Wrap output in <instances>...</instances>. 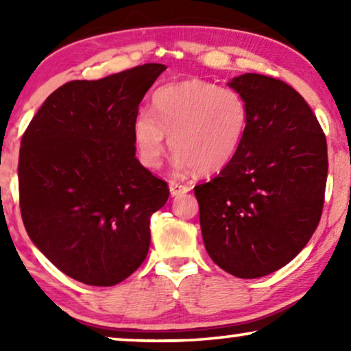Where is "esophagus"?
Instances as JSON below:
<instances>
[{
    "instance_id": "1",
    "label": "esophagus",
    "mask_w": 351,
    "mask_h": 351,
    "mask_svg": "<svg viewBox=\"0 0 351 351\" xmlns=\"http://www.w3.org/2000/svg\"><path fill=\"white\" fill-rule=\"evenodd\" d=\"M169 191H171L172 196H179V195L189 193L190 186L189 185H184V184H179V182H171V184H169Z\"/></svg>"
}]
</instances>
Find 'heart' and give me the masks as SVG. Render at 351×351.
Instances as JSON below:
<instances>
[{"label":"heart","instance_id":"heart-1","mask_svg":"<svg viewBox=\"0 0 351 351\" xmlns=\"http://www.w3.org/2000/svg\"><path fill=\"white\" fill-rule=\"evenodd\" d=\"M247 124V104L237 90L186 80L156 90L152 113L138 110L134 118L132 137L138 160L150 169L161 165L167 136L179 174H214L234 160Z\"/></svg>","mask_w":351,"mask_h":351}]
</instances>
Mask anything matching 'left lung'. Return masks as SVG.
<instances>
[{
	"instance_id": "8db88e82",
	"label": "left lung",
	"mask_w": 351,
	"mask_h": 351,
	"mask_svg": "<svg viewBox=\"0 0 351 351\" xmlns=\"http://www.w3.org/2000/svg\"><path fill=\"white\" fill-rule=\"evenodd\" d=\"M227 84L246 100L247 132L234 160L195 195L209 257L230 275L254 280L287 265L318 227L328 145L289 84L257 73Z\"/></svg>"
}]
</instances>
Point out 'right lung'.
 Instances as JSON below:
<instances>
[{
  "label": "right lung",
  "mask_w": 351,
  "mask_h": 351,
  "mask_svg": "<svg viewBox=\"0 0 351 351\" xmlns=\"http://www.w3.org/2000/svg\"><path fill=\"white\" fill-rule=\"evenodd\" d=\"M162 64L54 90L28 124L19 156L21 213L33 244L89 286L132 275L150 247V217L169 198L136 158L132 123Z\"/></svg>",
  "instance_id": "right-lung-1"
}]
</instances>
